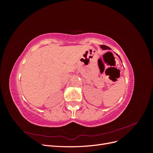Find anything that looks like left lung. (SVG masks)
<instances>
[{
    "mask_svg": "<svg viewBox=\"0 0 153 153\" xmlns=\"http://www.w3.org/2000/svg\"><path fill=\"white\" fill-rule=\"evenodd\" d=\"M100 47H101V48H102L103 50H111L110 48H109L108 47H107V46H106V45H100ZM116 55L119 57V58L120 59H121V58H120V57L119 56L118 54L116 53Z\"/></svg>",
    "mask_w": 153,
    "mask_h": 153,
    "instance_id": "obj_1",
    "label": "left lung"
}]
</instances>
